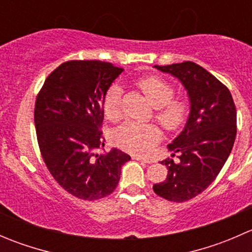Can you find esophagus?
<instances>
[{
    "label": "esophagus",
    "mask_w": 252,
    "mask_h": 252,
    "mask_svg": "<svg viewBox=\"0 0 252 252\" xmlns=\"http://www.w3.org/2000/svg\"><path fill=\"white\" fill-rule=\"evenodd\" d=\"M134 159H136V161H141V162H145V163H152V159H147V158H144V157L141 156H134L133 157Z\"/></svg>",
    "instance_id": "obj_1"
}]
</instances>
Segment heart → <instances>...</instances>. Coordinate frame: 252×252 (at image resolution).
I'll list each match as a JSON object with an SVG mask.
<instances>
[{"mask_svg":"<svg viewBox=\"0 0 252 252\" xmlns=\"http://www.w3.org/2000/svg\"><path fill=\"white\" fill-rule=\"evenodd\" d=\"M138 86L149 102L156 108L155 117L167 131H175L184 126L189 117L190 103L185 98L173 100L174 88L172 84L162 78L151 75L140 79ZM121 85H111L103 98V112L110 121L116 122L121 119ZM161 135V130L155 124L128 122L117 129L114 140L122 149L145 156L154 150Z\"/></svg>","mask_w":252,"mask_h":252,"instance_id":"b5f03b06","label":"heart"}]
</instances>
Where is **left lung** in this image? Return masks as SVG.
<instances>
[{
  "mask_svg": "<svg viewBox=\"0 0 252 252\" xmlns=\"http://www.w3.org/2000/svg\"><path fill=\"white\" fill-rule=\"evenodd\" d=\"M177 78L187 90L190 113L182 133L169 144L172 157L164 182L154 185L158 196L184 202L197 196L216 179L229 157L236 135V110L225 85L194 62L154 65Z\"/></svg>",
  "mask_w": 252,
  "mask_h": 252,
  "instance_id": "8db88e82",
  "label": "left lung"
}]
</instances>
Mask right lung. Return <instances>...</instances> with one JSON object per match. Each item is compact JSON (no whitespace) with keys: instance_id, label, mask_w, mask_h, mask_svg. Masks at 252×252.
<instances>
[{"instance_id":"right-lung-1","label":"right lung","mask_w":252,"mask_h":252,"mask_svg":"<svg viewBox=\"0 0 252 252\" xmlns=\"http://www.w3.org/2000/svg\"><path fill=\"white\" fill-rule=\"evenodd\" d=\"M122 68L101 61H68L40 90L34 121L37 142L56 182L73 196L98 200L112 194L130 156L103 147V98Z\"/></svg>"}]
</instances>
